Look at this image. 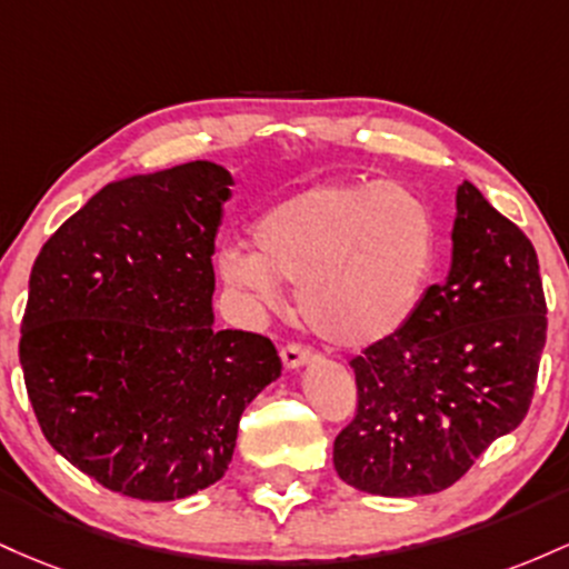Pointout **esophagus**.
<instances>
[{"instance_id":"1","label":"esophagus","mask_w":569,"mask_h":569,"mask_svg":"<svg viewBox=\"0 0 569 569\" xmlns=\"http://www.w3.org/2000/svg\"><path fill=\"white\" fill-rule=\"evenodd\" d=\"M311 360V352L306 347H301V343H287V347L282 349V362L284 368H301L306 366V362Z\"/></svg>"}]
</instances>
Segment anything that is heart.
I'll list each match as a JSON object with an SVG mask.
<instances>
[{
	"label": "heart",
	"instance_id": "heart-1",
	"mask_svg": "<svg viewBox=\"0 0 569 569\" xmlns=\"http://www.w3.org/2000/svg\"><path fill=\"white\" fill-rule=\"evenodd\" d=\"M254 247H222L217 271L254 303L298 309L336 347H368L411 317L432 277L438 228L413 190L392 182L330 180L273 203L252 228Z\"/></svg>",
	"mask_w": 569,
	"mask_h": 569
}]
</instances>
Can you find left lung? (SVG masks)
<instances>
[{
  "instance_id": "8db88e82",
  "label": "left lung",
  "mask_w": 569,
  "mask_h": 569,
  "mask_svg": "<svg viewBox=\"0 0 569 569\" xmlns=\"http://www.w3.org/2000/svg\"><path fill=\"white\" fill-rule=\"evenodd\" d=\"M546 328L532 241L462 182L446 282L349 362L357 413L333 443L341 481L381 497L449 489L527 417Z\"/></svg>"
}]
</instances>
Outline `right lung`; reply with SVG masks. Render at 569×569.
Instances as JSON below:
<instances>
[{"label": "right lung", "mask_w": 569, "mask_h": 569, "mask_svg": "<svg viewBox=\"0 0 569 569\" xmlns=\"http://www.w3.org/2000/svg\"><path fill=\"white\" fill-rule=\"evenodd\" d=\"M231 184L212 161L104 184L31 268V408L48 443L118 495L169 502L220 481L241 413L282 373L266 336L214 328Z\"/></svg>", "instance_id": "1"}]
</instances>
